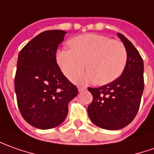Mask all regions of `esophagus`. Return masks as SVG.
Here are the masks:
<instances>
[{
    "instance_id": "obj_1",
    "label": "esophagus",
    "mask_w": 154,
    "mask_h": 154,
    "mask_svg": "<svg viewBox=\"0 0 154 154\" xmlns=\"http://www.w3.org/2000/svg\"><path fill=\"white\" fill-rule=\"evenodd\" d=\"M85 89H86V88L85 87H82V86L78 87V91H79V92H82V91H84Z\"/></svg>"
}]
</instances>
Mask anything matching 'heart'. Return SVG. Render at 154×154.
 <instances>
[{
	"label": "heart",
	"instance_id": "1",
	"mask_svg": "<svg viewBox=\"0 0 154 154\" xmlns=\"http://www.w3.org/2000/svg\"><path fill=\"white\" fill-rule=\"evenodd\" d=\"M69 45L70 48L57 51L56 61L68 78L75 77L74 82L94 81L98 85H105L115 81L125 71L128 54L120 41L88 33L71 39ZM86 66L87 73L79 75Z\"/></svg>",
	"mask_w": 154,
	"mask_h": 154
}]
</instances>
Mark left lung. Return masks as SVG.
<instances>
[{
  "label": "left lung",
  "instance_id": "obj_1",
  "mask_svg": "<svg viewBox=\"0 0 154 154\" xmlns=\"http://www.w3.org/2000/svg\"><path fill=\"white\" fill-rule=\"evenodd\" d=\"M128 54L125 71L115 81L100 88H88L93 100L88 114L93 124L102 129L120 130L130 124L140 107L144 88V66L138 50L118 33Z\"/></svg>",
  "mask_w": 154,
  "mask_h": 154
}]
</instances>
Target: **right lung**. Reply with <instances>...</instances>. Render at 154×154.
I'll list each match as a JSON object with an SVG mask.
<instances>
[{
    "instance_id": "1",
    "label": "right lung",
    "mask_w": 154,
    "mask_h": 154,
    "mask_svg": "<svg viewBox=\"0 0 154 154\" xmlns=\"http://www.w3.org/2000/svg\"><path fill=\"white\" fill-rule=\"evenodd\" d=\"M66 34L60 29L43 31L19 54L14 79L18 106L24 119L41 130L61 125L68 104L78 93L56 61L58 47Z\"/></svg>"
}]
</instances>
